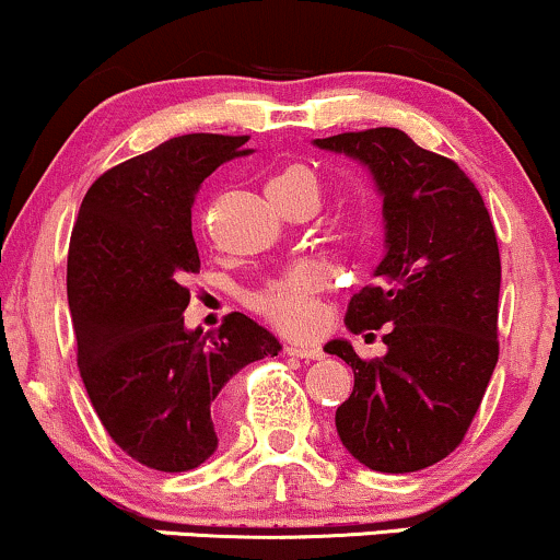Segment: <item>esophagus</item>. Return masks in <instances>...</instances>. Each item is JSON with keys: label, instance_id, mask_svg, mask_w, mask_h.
<instances>
[{"label": "esophagus", "instance_id": "34e87169", "mask_svg": "<svg viewBox=\"0 0 560 560\" xmlns=\"http://www.w3.org/2000/svg\"><path fill=\"white\" fill-rule=\"evenodd\" d=\"M287 354L300 357V360H320V357H323L318 347H307V345H289Z\"/></svg>", "mask_w": 560, "mask_h": 560}]
</instances>
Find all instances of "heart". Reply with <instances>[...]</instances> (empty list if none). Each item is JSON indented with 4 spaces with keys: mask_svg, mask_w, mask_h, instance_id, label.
Returning a JSON list of instances; mask_svg holds the SVG:
<instances>
[{
    "mask_svg": "<svg viewBox=\"0 0 560 560\" xmlns=\"http://www.w3.org/2000/svg\"><path fill=\"white\" fill-rule=\"evenodd\" d=\"M268 187H279L292 195H307V198L320 200V179L310 166L294 164L287 166L268 182ZM323 284V276L310 262L289 268L284 276L273 279L271 284L262 287V292L255 298V307L266 318H271L276 326L292 334H305L318 320V302L315 294Z\"/></svg>",
    "mask_w": 560,
    "mask_h": 560,
    "instance_id": "obj_1",
    "label": "heart"
}]
</instances>
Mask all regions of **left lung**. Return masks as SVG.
<instances>
[{"label": "left lung", "mask_w": 560, "mask_h": 560, "mask_svg": "<svg viewBox=\"0 0 560 560\" xmlns=\"http://www.w3.org/2000/svg\"><path fill=\"white\" fill-rule=\"evenodd\" d=\"M373 174L386 255L347 307L352 334L378 331L388 352L360 360L328 341L354 373L336 433L375 472H417L464 441L498 362L501 255L475 182L396 127L318 138Z\"/></svg>", "instance_id": "left-lung-1"}]
</instances>
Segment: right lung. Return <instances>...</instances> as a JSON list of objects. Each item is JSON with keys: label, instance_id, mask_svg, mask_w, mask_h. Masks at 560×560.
<instances>
[{"label": "right lung", "instance_id": "right-lung-1", "mask_svg": "<svg viewBox=\"0 0 560 560\" xmlns=\"http://www.w3.org/2000/svg\"><path fill=\"white\" fill-rule=\"evenodd\" d=\"M245 135L166 140L93 182L67 255L78 368L101 425L159 472L200 467L219 446L224 386L279 339L242 313L185 326L187 273L200 271L192 203L208 174L247 156Z\"/></svg>", "mask_w": 560, "mask_h": 560}]
</instances>
